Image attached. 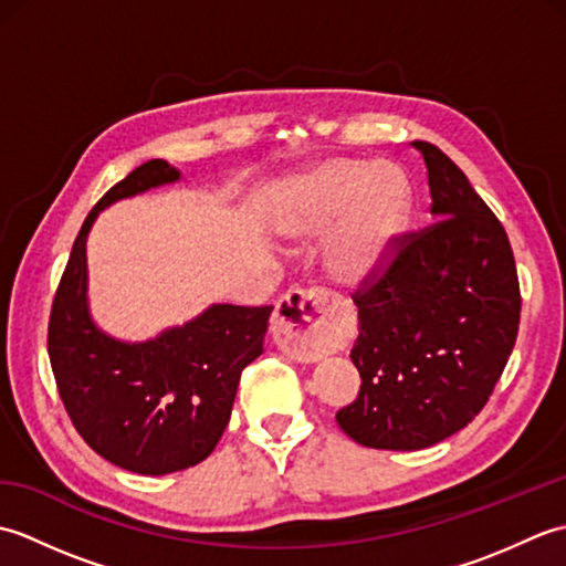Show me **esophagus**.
<instances>
[{"instance_id": "1", "label": "esophagus", "mask_w": 566, "mask_h": 566, "mask_svg": "<svg viewBox=\"0 0 566 566\" xmlns=\"http://www.w3.org/2000/svg\"><path fill=\"white\" fill-rule=\"evenodd\" d=\"M276 347L296 363H316L340 343L335 302L328 290H292L276 302L272 316Z\"/></svg>"}]
</instances>
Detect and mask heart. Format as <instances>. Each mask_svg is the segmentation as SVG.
<instances>
[{
    "label": "heart",
    "mask_w": 566,
    "mask_h": 566,
    "mask_svg": "<svg viewBox=\"0 0 566 566\" xmlns=\"http://www.w3.org/2000/svg\"><path fill=\"white\" fill-rule=\"evenodd\" d=\"M411 213L403 172L389 163L331 160L298 179L282 216L286 235H314L345 216L331 248V270L363 284L387 268Z\"/></svg>",
    "instance_id": "b5f03b06"
}]
</instances>
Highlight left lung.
<instances>
[{
	"instance_id": "8db88e82",
	"label": "left lung",
	"mask_w": 566,
	"mask_h": 566,
	"mask_svg": "<svg viewBox=\"0 0 566 566\" xmlns=\"http://www.w3.org/2000/svg\"><path fill=\"white\" fill-rule=\"evenodd\" d=\"M432 221L401 233L377 276L357 284L359 335L350 350L357 399L335 418L375 450H423L486 406L513 353L521 284L496 213L428 140Z\"/></svg>"
}]
</instances>
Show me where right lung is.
I'll return each instance as SVG.
<instances>
[{
    "label": "right lung",
    "mask_w": 566,
    "mask_h": 566,
    "mask_svg": "<svg viewBox=\"0 0 566 566\" xmlns=\"http://www.w3.org/2000/svg\"><path fill=\"white\" fill-rule=\"evenodd\" d=\"M177 177L165 160H150L106 191L80 228L48 321V355L72 426L104 460L150 476L195 467L213 452L231 418L240 371L262 355L272 314V306L219 304L140 345L94 328L84 298L92 221L116 199Z\"/></svg>",
    "instance_id": "right-lung-1"
}]
</instances>
